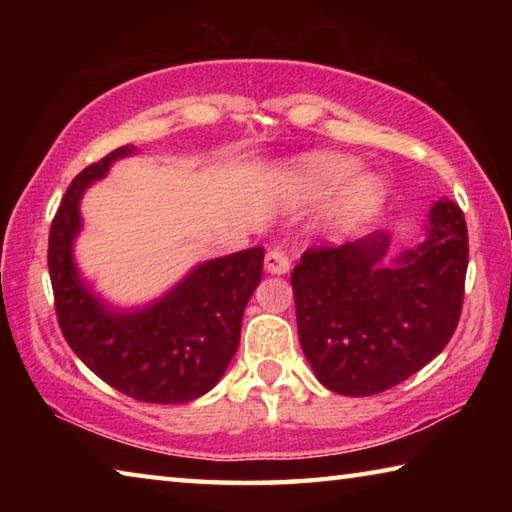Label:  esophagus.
Returning a JSON list of instances; mask_svg holds the SVG:
<instances>
[{
  "mask_svg": "<svg viewBox=\"0 0 512 512\" xmlns=\"http://www.w3.org/2000/svg\"><path fill=\"white\" fill-rule=\"evenodd\" d=\"M289 266H291V262H289V255L284 253L282 248H273V250H268L266 257H264V268H266L268 273H273V275H284V273H289Z\"/></svg>",
  "mask_w": 512,
  "mask_h": 512,
  "instance_id": "obj_1",
  "label": "esophagus"
}]
</instances>
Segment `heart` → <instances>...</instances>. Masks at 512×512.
<instances>
[{
    "label": "heart",
    "mask_w": 512,
    "mask_h": 512,
    "mask_svg": "<svg viewBox=\"0 0 512 512\" xmlns=\"http://www.w3.org/2000/svg\"><path fill=\"white\" fill-rule=\"evenodd\" d=\"M359 169L357 160L348 158V155L339 153H320L305 162V173L309 178L311 187L318 196H325L332 189L345 183L354 171ZM381 194V185L377 178L372 176H359L343 189L339 201L334 205V214L339 221H352L363 210L377 201Z\"/></svg>",
    "instance_id": "obj_1"
}]
</instances>
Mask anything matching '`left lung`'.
Masks as SVG:
<instances>
[{
  "instance_id": "8db88e82",
  "label": "left lung",
  "mask_w": 512,
  "mask_h": 512,
  "mask_svg": "<svg viewBox=\"0 0 512 512\" xmlns=\"http://www.w3.org/2000/svg\"><path fill=\"white\" fill-rule=\"evenodd\" d=\"M384 232L309 248L293 268L302 352L329 391H388L438 357L463 309L467 225L454 201L429 212L427 239L393 264Z\"/></svg>"
}]
</instances>
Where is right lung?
<instances>
[{
	"label": "right lung",
	"instance_id": "add662e5",
	"mask_svg": "<svg viewBox=\"0 0 512 512\" xmlns=\"http://www.w3.org/2000/svg\"><path fill=\"white\" fill-rule=\"evenodd\" d=\"M119 146L72 180L51 221L49 277L56 318L69 348L106 384L151 404H183L223 377L239 348L241 318L262 282L264 248H248L198 264L153 305L117 311L81 280L74 239L81 230V196L110 164L133 155Z\"/></svg>",
	"mask_w": 512,
	"mask_h": 512
}]
</instances>
